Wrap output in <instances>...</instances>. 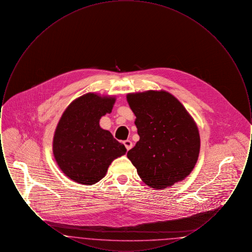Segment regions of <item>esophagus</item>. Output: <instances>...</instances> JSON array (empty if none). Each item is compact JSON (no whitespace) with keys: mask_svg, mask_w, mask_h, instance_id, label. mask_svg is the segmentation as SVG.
<instances>
[{"mask_svg":"<svg viewBox=\"0 0 252 252\" xmlns=\"http://www.w3.org/2000/svg\"><path fill=\"white\" fill-rule=\"evenodd\" d=\"M124 144H125V146H126V150H129V149H131L132 146H133L132 142H130L129 140H126V141H125V142H124Z\"/></svg>","mask_w":252,"mask_h":252,"instance_id":"obj_1","label":"esophagus"}]
</instances>
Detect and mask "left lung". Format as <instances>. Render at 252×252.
<instances>
[{"label":"left lung","instance_id":"1","mask_svg":"<svg viewBox=\"0 0 252 252\" xmlns=\"http://www.w3.org/2000/svg\"><path fill=\"white\" fill-rule=\"evenodd\" d=\"M139 142L127 152L138 175L151 188L162 189L184 180L200 149L196 124L180 101L165 91L128 94Z\"/></svg>","mask_w":252,"mask_h":252}]
</instances>
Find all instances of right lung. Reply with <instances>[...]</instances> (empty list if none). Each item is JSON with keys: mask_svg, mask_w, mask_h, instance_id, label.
<instances>
[{"mask_svg": "<svg viewBox=\"0 0 252 252\" xmlns=\"http://www.w3.org/2000/svg\"><path fill=\"white\" fill-rule=\"evenodd\" d=\"M115 97L87 94L63 112L55 131L53 153L61 171L74 182L92 185L102 180L113 159L126 154L124 144L100 127Z\"/></svg>", "mask_w": 252, "mask_h": 252, "instance_id": "add662e5", "label": "right lung"}]
</instances>
